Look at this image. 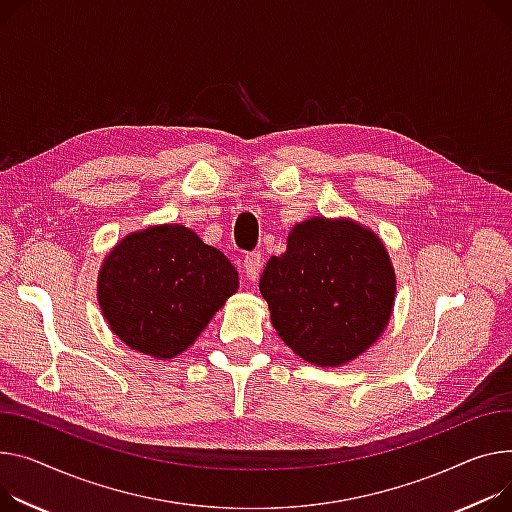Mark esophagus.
Instances as JSON below:
<instances>
[{"mask_svg": "<svg viewBox=\"0 0 512 512\" xmlns=\"http://www.w3.org/2000/svg\"><path fill=\"white\" fill-rule=\"evenodd\" d=\"M263 267L261 255L259 253H247L243 259V271H245V278L249 282H255L259 278V271Z\"/></svg>", "mask_w": 512, "mask_h": 512, "instance_id": "esophagus-1", "label": "esophagus"}]
</instances>
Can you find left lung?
I'll use <instances>...</instances> for the list:
<instances>
[{
  "label": "left lung",
  "mask_w": 512,
  "mask_h": 512,
  "mask_svg": "<svg viewBox=\"0 0 512 512\" xmlns=\"http://www.w3.org/2000/svg\"><path fill=\"white\" fill-rule=\"evenodd\" d=\"M282 342L317 366L362 356L389 325L395 269L381 238L350 218L313 216L292 226L286 253L259 280Z\"/></svg>",
  "instance_id": "8db88e82"
}]
</instances>
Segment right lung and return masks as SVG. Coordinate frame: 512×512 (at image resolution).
<instances>
[{
	"instance_id": "right-lung-1",
	"label": "right lung",
	"mask_w": 512,
	"mask_h": 512,
	"mask_svg": "<svg viewBox=\"0 0 512 512\" xmlns=\"http://www.w3.org/2000/svg\"><path fill=\"white\" fill-rule=\"evenodd\" d=\"M238 290L228 257L183 224H156L123 236L98 271V304L131 350L168 360L193 346Z\"/></svg>"
}]
</instances>
